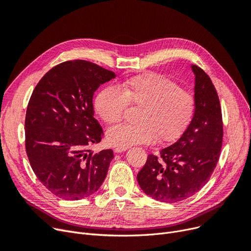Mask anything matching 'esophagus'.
Listing matches in <instances>:
<instances>
[{
  "instance_id": "obj_1",
  "label": "esophagus",
  "mask_w": 251,
  "mask_h": 251,
  "mask_svg": "<svg viewBox=\"0 0 251 251\" xmlns=\"http://www.w3.org/2000/svg\"><path fill=\"white\" fill-rule=\"evenodd\" d=\"M126 150H127V148H122V147H116V148H114V152H115V153H122V152L126 151Z\"/></svg>"
}]
</instances>
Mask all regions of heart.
Returning <instances> with one entry per match:
<instances>
[{"instance_id": "obj_1", "label": "heart", "mask_w": 251, "mask_h": 251, "mask_svg": "<svg viewBox=\"0 0 251 251\" xmlns=\"http://www.w3.org/2000/svg\"><path fill=\"white\" fill-rule=\"evenodd\" d=\"M127 104L140 106L136 125H118L106 133L107 142L128 148L153 141L173 142L180 138L193 119L196 102L193 95L182 90L173 79L147 73L125 80L118 86L102 89L94 108L106 124L122 121Z\"/></svg>"}]
</instances>
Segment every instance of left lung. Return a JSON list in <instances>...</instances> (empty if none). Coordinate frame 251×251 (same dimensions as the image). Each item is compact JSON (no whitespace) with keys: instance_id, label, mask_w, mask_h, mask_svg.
<instances>
[{"instance_id":"left-lung-1","label":"left lung","mask_w":251,"mask_h":251,"mask_svg":"<svg viewBox=\"0 0 251 251\" xmlns=\"http://www.w3.org/2000/svg\"><path fill=\"white\" fill-rule=\"evenodd\" d=\"M195 75L196 110L192 122L173 145L160 151V157L149 154L137 176L146 195L161 202L185 200L209 180L220 158L223 122L220 100L209 76L191 64Z\"/></svg>"}]
</instances>
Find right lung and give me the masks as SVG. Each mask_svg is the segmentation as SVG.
I'll return each instance as SVG.
<instances>
[{"instance_id":"obj_1","label":"right lung","mask_w":251,"mask_h":251,"mask_svg":"<svg viewBox=\"0 0 251 251\" xmlns=\"http://www.w3.org/2000/svg\"><path fill=\"white\" fill-rule=\"evenodd\" d=\"M115 76L89 61H66L48 71L32 92L25 116L26 154L35 176L59 198L88 197L105 180L113 151L89 149L104 135L94 117L93 96Z\"/></svg>"}]
</instances>
